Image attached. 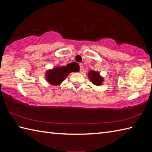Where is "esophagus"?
I'll return each mask as SVG.
<instances>
[{
  "label": "esophagus",
  "mask_w": 152,
  "mask_h": 152,
  "mask_svg": "<svg viewBox=\"0 0 152 152\" xmlns=\"http://www.w3.org/2000/svg\"><path fill=\"white\" fill-rule=\"evenodd\" d=\"M80 70L81 71L82 70H83V64L82 63H80Z\"/></svg>",
  "instance_id": "34e87169"
}]
</instances>
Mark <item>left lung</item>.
<instances>
[{
	"mask_svg": "<svg viewBox=\"0 0 152 152\" xmlns=\"http://www.w3.org/2000/svg\"><path fill=\"white\" fill-rule=\"evenodd\" d=\"M88 76L90 80L92 82L93 84L96 86L101 85L102 82L103 81V78L101 76H100L99 72H95L94 70H91L89 72Z\"/></svg>",
	"mask_w": 152,
	"mask_h": 152,
	"instance_id": "8db88e82",
	"label": "left lung"
}]
</instances>
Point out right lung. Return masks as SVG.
<instances>
[{
  "label": "right lung",
  "mask_w": 152,
  "mask_h": 152,
  "mask_svg": "<svg viewBox=\"0 0 152 152\" xmlns=\"http://www.w3.org/2000/svg\"><path fill=\"white\" fill-rule=\"evenodd\" d=\"M78 68L74 63L68 64L65 66L53 68L52 70H48L46 72V80L51 85H59L71 72H76Z\"/></svg>",
  "instance_id": "obj_1"
}]
</instances>
